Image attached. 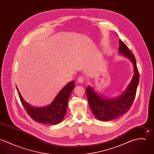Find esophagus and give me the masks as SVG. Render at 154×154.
Wrapping results in <instances>:
<instances>
[{"label": "esophagus", "instance_id": "34e87169", "mask_svg": "<svg viewBox=\"0 0 154 154\" xmlns=\"http://www.w3.org/2000/svg\"><path fill=\"white\" fill-rule=\"evenodd\" d=\"M84 81H85V78H84L83 76H79V77L78 78L77 82H79V83H82V82H84Z\"/></svg>", "mask_w": 154, "mask_h": 154}]
</instances>
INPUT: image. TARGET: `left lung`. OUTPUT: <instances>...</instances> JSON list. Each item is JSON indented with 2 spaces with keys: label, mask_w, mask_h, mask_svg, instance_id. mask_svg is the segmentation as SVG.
Here are the masks:
<instances>
[{
  "label": "left lung",
  "mask_w": 154,
  "mask_h": 154,
  "mask_svg": "<svg viewBox=\"0 0 154 154\" xmlns=\"http://www.w3.org/2000/svg\"><path fill=\"white\" fill-rule=\"evenodd\" d=\"M119 51L131 60L134 67L132 81L124 93L119 98L107 99L98 95L93 88L90 87H88L86 89L88 103L91 111L95 116L101 121L114 120L126 113L131 109L136 96L139 80V73L134 56L128 46L121 40H119Z\"/></svg>",
  "instance_id": "1"
}]
</instances>
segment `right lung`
Here are the masks:
<instances>
[{"label": "right lung", "instance_id": "right-lung-1", "mask_svg": "<svg viewBox=\"0 0 154 154\" xmlns=\"http://www.w3.org/2000/svg\"><path fill=\"white\" fill-rule=\"evenodd\" d=\"M74 84V81L67 84L51 104L42 108H35L29 105L23 100L17 87V89L24 109L32 119L41 123L56 125L60 123L65 116L69 98L75 87Z\"/></svg>", "mask_w": 154, "mask_h": 154}]
</instances>
